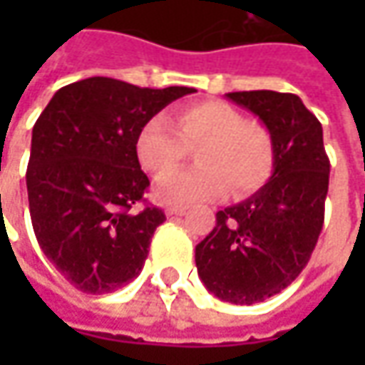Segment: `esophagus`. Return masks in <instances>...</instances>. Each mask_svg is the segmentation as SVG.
Returning <instances> with one entry per match:
<instances>
[{
    "instance_id": "esophagus-1",
    "label": "esophagus",
    "mask_w": 365,
    "mask_h": 365,
    "mask_svg": "<svg viewBox=\"0 0 365 365\" xmlns=\"http://www.w3.org/2000/svg\"><path fill=\"white\" fill-rule=\"evenodd\" d=\"M185 213H187V207H178V205L166 209V215H185Z\"/></svg>"
}]
</instances>
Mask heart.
<instances>
[{
	"mask_svg": "<svg viewBox=\"0 0 365 365\" xmlns=\"http://www.w3.org/2000/svg\"><path fill=\"white\" fill-rule=\"evenodd\" d=\"M135 156L154 178L175 172L195 149L200 166L160 180L158 199L185 203L230 195L245 199L258 192L274 173L272 135L247 121L240 109L223 101H199L176 109L175 121L154 115L138 130Z\"/></svg>",
	"mask_w": 365,
	"mask_h": 365,
	"instance_id": "b5f03b06",
	"label": "heart"
}]
</instances>
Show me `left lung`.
I'll use <instances>...</instances> for the list:
<instances>
[{
	"mask_svg": "<svg viewBox=\"0 0 365 365\" xmlns=\"http://www.w3.org/2000/svg\"><path fill=\"white\" fill-rule=\"evenodd\" d=\"M256 113L274 142L272 178L244 203L217 213L213 232L195 247L209 292L233 304L278 294L302 272L325 221L329 158L321 121L292 93H227Z\"/></svg>",
	"mask_w": 365,
	"mask_h": 365,
	"instance_id": "8db88e82",
	"label": "left lung"
}]
</instances>
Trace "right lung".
<instances>
[{"instance_id": "obj_1", "label": "right lung", "mask_w": 365, "mask_h": 365, "mask_svg": "<svg viewBox=\"0 0 365 365\" xmlns=\"http://www.w3.org/2000/svg\"><path fill=\"white\" fill-rule=\"evenodd\" d=\"M189 93L83 78L54 93L36 120L26 170L32 227L44 256L78 290L113 292L142 272L166 217L144 199L150 180L135 135Z\"/></svg>"}]
</instances>
